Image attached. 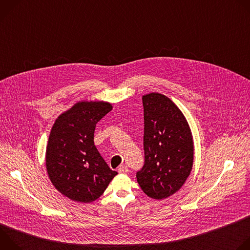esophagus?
Masks as SVG:
<instances>
[{
  "instance_id": "1",
  "label": "esophagus",
  "mask_w": 250,
  "mask_h": 250,
  "mask_svg": "<svg viewBox=\"0 0 250 250\" xmlns=\"http://www.w3.org/2000/svg\"><path fill=\"white\" fill-rule=\"evenodd\" d=\"M118 172L119 173H123V174H126L128 172V168L126 165H121L118 168Z\"/></svg>"
}]
</instances>
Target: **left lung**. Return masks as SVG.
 I'll return each instance as SVG.
<instances>
[{
    "label": "left lung",
    "instance_id": "left-lung-1",
    "mask_svg": "<svg viewBox=\"0 0 250 250\" xmlns=\"http://www.w3.org/2000/svg\"><path fill=\"white\" fill-rule=\"evenodd\" d=\"M145 117V164L136 172L141 190L161 200L179 190L191 173L194 146L189 125L166 96L142 97Z\"/></svg>",
    "mask_w": 250,
    "mask_h": 250
}]
</instances>
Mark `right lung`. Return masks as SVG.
Wrapping results in <instances>:
<instances>
[{
  "label": "right lung",
  "instance_id": "obj_1",
  "mask_svg": "<svg viewBox=\"0 0 250 250\" xmlns=\"http://www.w3.org/2000/svg\"><path fill=\"white\" fill-rule=\"evenodd\" d=\"M111 110L110 103L79 102L59 116L51 129L46 148L49 179L75 202L97 200L118 174L94 145L96 125Z\"/></svg>",
  "mask_w": 250,
  "mask_h": 250
}]
</instances>
